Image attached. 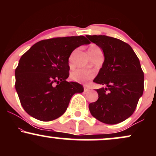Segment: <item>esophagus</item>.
I'll list each match as a JSON object with an SVG mask.
<instances>
[{
  "label": "esophagus",
  "instance_id": "esophagus-1",
  "mask_svg": "<svg viewBox=\"0 0 156 156\" xmlns=\"http://www.w3.org/2000/svg\"><path fill=\"white\" fill-rule=\"evenodd\" d=\"M89 90H90V89H89L87 87H83V91H84V92H89Z\"/></svg>",
  "mask_w": 156,
  "mask_h": 156
}]
</instances>
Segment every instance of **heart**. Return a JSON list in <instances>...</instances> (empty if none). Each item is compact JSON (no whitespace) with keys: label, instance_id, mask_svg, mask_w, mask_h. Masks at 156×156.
<instances>
[{"label":"heart","instance_id":"obj_1","mask_svg":"<svg viewBox=\"0 0 156 156\" xmlns=\"http://www.w3.org/2000/svg\"><path fill=\"white\" fill-rule=\"evenodd\" d=\"M100 48L97 47L94 44L90 46V48H89V51H94L96 50H99ZM73 58V55H71L70 58H69V61L72 60ZM94 76V73L92 70H88V69H76L75 71H73L71 75V78L73 80L75 81L78 82V83H87L89 80L92 79L93 77Z\"/></svg>","mask_w":156,"mask_h":156}]
</instances>
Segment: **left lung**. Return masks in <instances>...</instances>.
<instances>
[{
	"label": "left lung",
	"mask_w": 156,
	"mask_h": 156,
	"mask_svg": "<svg viewBox=\"0 0 156 156\" xmlns=\"http://www.w3.org/2000/svg\"><path fill=\"white\" fill-rule=\"evenodd\" d=\"M103 51L104 62L93 81L103 86L96 89L98 99L90 103L91 114L101 122L114 125L135 111L144 91V73L128 44L105 35H87Z\"/></svg>",
	"instance_id": "obj_1"
}]
</instances>
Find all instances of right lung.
I'll return each instance as SVG.
<instances>
[{"instance_id": "add662e5", "label": "right lung", "mask_w": 156, "mask_h": 156, "mask_svg": "<svg viewBox=\"0 0 156 156\" xmlns=\"http://www.w3.org/2000/svg\"><path fill=\"white\" fill-rule=\"evenodd\" d=\"M90 42L83 36L39 41L21 56L15 69V89L24 110L39 120L57 119L83 86L68 82L72 52Z\"/></svg>"}]
</instances>
